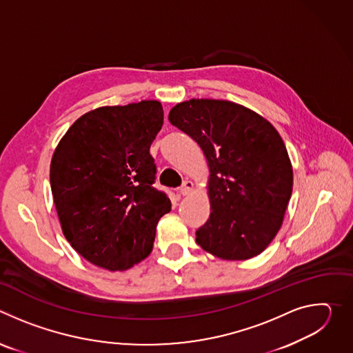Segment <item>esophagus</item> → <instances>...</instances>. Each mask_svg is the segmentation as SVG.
<instances>
[{"mask_svg": "<svg viewBox=\"0 0 353 353\" xmlns=\"http://www.w3.org/2000/svg\"><path fill=\"white\" fill-rule=\"evenodd\" d=\"M192 188H194V184H192V181H190V180H185L180 187H179V192L181 194V195H187V194H190L191 191H192Z\"/></svg>", "mask_w": 353, "mask_h": 353, "instance_id": "obj_1", "label": "esophagus"}]
</instances>
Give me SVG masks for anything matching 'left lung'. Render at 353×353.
<instances>
[{"label":"left lung","mask_w":353,"mask_h":353,"mask_svg":"<svg viewBox=\"0 0 353 353\" xmlns=\"http://www.w3.org/2000/svg\"><path fill=\"white\" fill-rule=\"evenodd\" d=\"M169 121L204 150L210 166L211 215L195 241L223 260H247L281 229L293 170L278 131L257 113L228 100L191 99Z\"/></svg>","instance_id":"obj_1"}]
</instances>
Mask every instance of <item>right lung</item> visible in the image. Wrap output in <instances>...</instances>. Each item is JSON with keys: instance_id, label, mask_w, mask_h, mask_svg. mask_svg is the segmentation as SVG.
<instances>
[{"instance_id": "right-lung-1", "label": "right lung", "mask_w": 353, "mask_h": 353, "mask_svg": "<svg viewBox=\"0 0 353 353\" xmlns=\"http://www.w3.org/2000/svg\"><path fill=\"white\" fill-rule=\"evenodd\" d=\"M162 125L157 100L99 108L54 150L50 184L63 233L97 267L124 271L148 257L159 219L172 210L168 194L154 187L149 154Z\"/></svg>"}]
</instances>
